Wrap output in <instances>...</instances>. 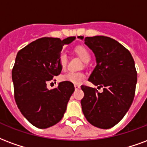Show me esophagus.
I'll return each mask as SVG.
<instances>
[{
	"label": "esophagus",
	"instance_id": "34e87169",
	"mask_svg": "<svg viewBox=\"0 0 147 147\" xmlns=\"http://www.w3.org/2000/svg\"><path fill=\"white\" fill-rule=\"evenodd\" d=\"M74 88H75V89L78 90L79 89V88H81V86H80L79 84H74Z\"/></svg>",
	"mask_w": 147,
	"mask_h": 147
}]
</instances>
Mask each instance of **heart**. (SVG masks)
I'll return each mask as SVG.
<instances>
[{
    "instance_id": "heart-1",
    "label": "heart",
    "mask_w": 147,
    "mask_h": 147,
    "mask_svg": "<svg viewBox=\"0 0 147 147\" xmlns=\"http://www.w3.org/2000/svg\"><path fill=\"white\" fill-rule=\"evenodd\" d=\"M74 51L78 55V56L81 58L84 63H88L91 59V54L89 51L85 48L84 46L80 45L76 47L74 49ZM67 61L68 57L67 55L65 52H62L59 55V63L62 69H66V65H67ZM85 78V74L82 72H74V71H69L66 74L62 76V80L65 81H69L73 84H79L81 83V81Z\"/></svg>"
}]
</instances>
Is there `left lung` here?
Wrapping results in <instances>:
<instances>
[{"label": "left lung", "mask_w": 147, "mask_h": 147, "mask_svg": "<svg viewBox=\"0 0 147 147\" xmlns=\"http://www.w3.org/2000/svg\"><path fill=\"white\" fill-rule=\"evenodd\" d=\"M95 54L96 66L88 81L102 92L82 85V111L87 121L97 128L116 125L129 110L137 83L135 62L128 49L115 40L104 36H78Z\"/></svg>", "instance_id": "obj_1"}]
</instances>
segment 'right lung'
Segmentation results:
<instances>
[{
  "instance_id": "1",
  "label": "right lung",
  "mask_w": 147,
  "mask_h": 147,
  "mask_svg": "<svg viewBox=\"0 0 147 147\" xmlns=\"http://www.w3.org/2000/svg\"><path fill=\"white\" fill-rule=\"evenodd\" d=\"M76 39L43 37L34 40L17 53L11 78L15 99L23 116L39 128L53 126L63 118L74 86L62 81L49 90L48 82L62 71L59 57L65 45Z\"/></svg>"
}]
</instances>
